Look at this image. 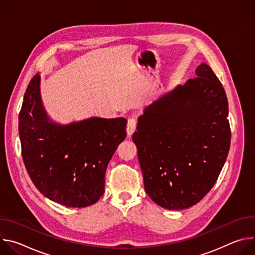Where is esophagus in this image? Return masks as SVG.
Instances as JSON below:
<instances>
[{
  "label": "esophagus",
  "instance_id": "1",
  "mask_svg": "<svg viewBox=\"0 0 255 255\" xmlns=\"http://www.w3.org/2000/svg\"><path fill=\"white\" fill-rule=\"evenodd\" d=\"M136 125H137V120L135 117H130L128 119V123H127V134L129 136H131L133 134V132L136 129Z\"/></svg>",
  "mask_w": 255,
  "mask_h": 255
}]
</instances>
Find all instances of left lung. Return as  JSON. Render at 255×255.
Returning <instances> with one entry per match:
<instances>
[{
	"mask_svg": "<svg viewBox=\"0 0 255 255\" xmlns=\"http://www.w3.org/2000/svg\"><path fill=\"white\" fill-rule=\"evenodd\" d=\"M144 110L132 139L144 189L158 206L181 210L213 188L231 141L228 100L209 65Z\"/></svg>",
	"mask_w": 255,
	"mask_h": 255,
	"instance_id": "left-lung-1",
	"label": "left lung"
}]
</instances>
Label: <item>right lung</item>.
<instances>
[{"mask_svg":"<svg viewBox=\"0 0 255 255\" xmlns=\"http://www.w3.org/2000/svg\"><path fill=\"white\" fill-rule=\"evenodd\" d=\"M40 76L30 81L19 113L22 157L35 187L66 207L84 208L105 192V173L126 138L125 118H90L68 125L49 120L40 98Z\"/></svg>","mask_w":255,"mask_h":255,"instance_id":"obj_1","label":"right lung"}]
</instances>
